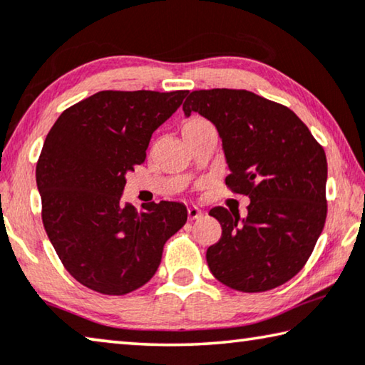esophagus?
Here are the masks:
<instances>
[{
    "instance_id": "esophagus-1",
    "label": "esophagus",
    "mask_w": 365,
    "mask_h": 365,
    "mask_svg": "<svg viewBox=\"0 0 365 365\" xmlns=\"http://www.w3.org/2000/svg\"><path fill=\"white\" fill-rule=\"evenodd\" d=\"M201 216H203V211H201L200 207H196V206L188 207V219H190V221H193V219H198Z\"/></svg>"
}]
</instances>
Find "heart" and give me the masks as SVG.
I'll use <instances>...</instances> for the list:
<instances>
[{
  "label": "heart",
  "mask_w": 365,
  "mask_h": 365,
  "mask_svg": "<svg viewBox=\"0 0 365 365\" xmlns=\"http://www.w3.org/2000/svg\"><path fill=\"white\" fill-rule=\"evenodd\" d=\"M207 123H210V121H206L205 118L192 117V118H188L187 121H185L183 128H195V126H201V125H207Z\"/></svg>",
  "instance_id": "b5f03b06"
}]
</instances>
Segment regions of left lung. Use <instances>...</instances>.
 I'll return each instance as SVG.
<instances>
[{"label":"left lung","mask_w":365,"mask_h":365,"mask_svg":"<svg viewBox=\"0 0 365 365\" xmlns=\"http://www.w3.org/2000/svg\"><path fill=\"white\" fill-rule=\"evenodd\" d=\"M183 112L216 125L230 169L225 185L250 198L245 219L222 206L210 211L222 227L206 252L212 276L240 292L284 284L307 263L325 225L322 144L291 108L250 91H193Z\"/></svg>","instance_id":"1"}]
</instances>
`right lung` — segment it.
Masks as SVG:
<instances>
[{
	"label": "right lung",
	"mask_w": 365,
	"mask_h": 365,
	"mask_svg": "<svg viewBox=\"0 0 365 365\" xmlns=\"http://www.w3.org/2000/svg\"><path fill=\"white\" fill-rule=\"evenodd\" d=\"M188 91H101L68 107L37 160L42 221L74 279L106 296H125L158 271L165 242L187 222L175 201L143 211L120 203L125 173L146 159L153 133Z\"/></svg>",
	"instance_id": "obj_1"
}]
</instances>
